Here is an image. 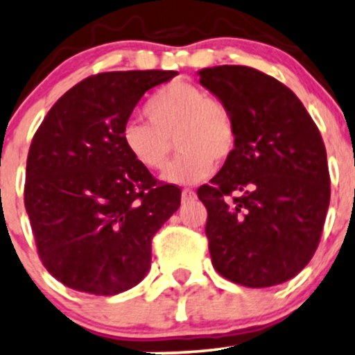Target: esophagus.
<instances>
[{
    "label": "esophagus",
    "instance_id": "obj_1",
    "mask_svg": "<svg viewBox=\"0 0 355 355\" xmlns=\"http://www.w3.org/2000/svg\"><path fill=\"white\" fill-rule=\"evenodd\" d=\"M181 198H182V202H193V200L196 198V193L193 191V189H182V193H181Z\"/></svg>",
    "mask_w": 355,
    "mask_h": 355
}]
</instances>
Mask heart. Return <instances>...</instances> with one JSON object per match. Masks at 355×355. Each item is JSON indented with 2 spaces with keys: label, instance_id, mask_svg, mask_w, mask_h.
<instances>
[{
  "label": "heart",
  "instance_id": "obj_1",
  "mask_svg": "<svg viewBox=\"0 0 355 355\" xmlns=\"http://www.w3.org/2000/svg\"><path fill=\"white\" fill-rule=\"evenodd\" d=\"M144 119L123 126V144L137 164L148 171L166 167L171 138L182 153L167 167L162 179L171 184H196L214 173L215 160H225L236 147V124L222 102L202 87L174 82L155 92L145 104Z\"/></svg>",
  "mask_w": 355,
  "mask_h": 355
}]
</instances>
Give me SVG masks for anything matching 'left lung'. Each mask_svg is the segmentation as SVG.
Instances as JSON below:
<instances>
[{
  "mask_svg": "<svg viewBox=\"0 0 355 355\" xmlns=\"http://www.w3.org/2000/svg\"><path fill=\"white\" fill-rule=\"evenodd\" d=\"M200 83L231 111L236 147L211 184L208 250L222 277L241 286H279L313 258L330 205L327 150L302 102L254 68H205Z\"/></svg>",
  "mask_w": 355,
  "mask_h": 355,
  "instance_id": "obj_1",
  "label": "left lung"
}]
</instances>
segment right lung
<instances>
[{
  "label": "right lung",
  "mask_w": 355,
  "mask_h": 355,
  "mask_svg": "<svg viewBox=\"0 0 355 355\" xmlns=\"http://www.w3.org/2000/svg\"><path fill=\"white\" fill-rule=\"evenodd\" d=\"M176 71H109L69 89L44 118L27 157L25 210L47 272L75 291L137 286L152 237L181 205L128 153L123 126L145 92Z\"/></svg>",
  "instance_id": "obj_1"
}]
</instances>
